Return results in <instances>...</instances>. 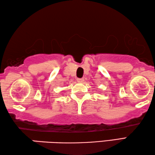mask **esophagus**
I'll list each match as a JSON object with an SVG mask.
<instances>
[{
	"label": "esophagus",
	"mask_w": 155,
	"mask_h": 155,
	"mask_svg": "<svg viewBox=\"0 0 155 155\" xmlns=\"http://www.w3.org/2000/svg\"><path fill=\"white\" fill-rule=\"evenodd\" d=\"M77 81L78 82H84L83 78H77Z\"/></svg>",
	"instance_id": "34e87169"
}]
</instances>
